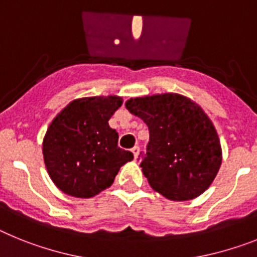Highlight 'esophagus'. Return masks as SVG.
<instances>
[{
    "label": "esophagus",
    "mask_w": 257,
    "mask_h": 257,
    "mask_svg": "<svg viewBox=\"0 0 257 257\" xmlns=\"http://www.w3.org/2000/svg\"><path fill=\"white\" fill-rule=\"evenodd\" d=\"M132 153H133V155H135V159H137L138 155H140V147L138 146L133 147V149H132Z\"/></svg>",
    "instance_id": "34e87169"
}]
</instances>
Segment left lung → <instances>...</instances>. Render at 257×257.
Instances as JSON below:
<instances>
[{"label": "left lung", "mask_w": 257, "mask_h": 257, "mask_svg": "<svg viewBox=\"0 0 257 257\" xmlns=\"http://www.w3.org/2000/svg\"><path fill=\"white\" fill-rule=\"evenodd\" d=\"M125 107L149 126L150 140L140 167L154 190L178 202L204 193L222 154L217 132L200 106L166 93L131 98Z\"/></svg>", "instance_id": "8db88e82"}]
</instances>
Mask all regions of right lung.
<instances>
[{"label": "right lung", "instance_id": "add662e5", "mask_svg": "<svg viewBox=\"0 0 257 257\" xmlns=\"http://www.w3.org/2000/svg\"><path fill=\"white\" fill-rule=\"evenodd\" d=\"M122 104L116 95L80 98L67 104L48 128L42 153L58 189L91 198L112 185L133 154L117 146L119 135L108 120Z\"/></svg>", "mask_w": 257, "mask_h": 257}]
</instances>
